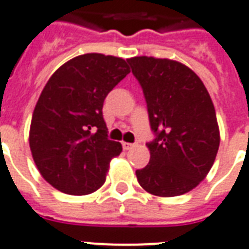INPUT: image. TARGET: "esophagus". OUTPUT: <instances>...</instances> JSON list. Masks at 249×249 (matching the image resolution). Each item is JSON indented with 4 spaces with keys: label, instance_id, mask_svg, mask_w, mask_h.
I'll return each instance as SVG.
<instances>
[{
    "label": "esophagus",
    "instance_id": "esophagus-1",
    "mask_svg": "<svg viewBox=\"0 0 249 249\" xmlns=\"http://www.w3.org/2000/svg\"><path fill=\"white\" fill-rule=\"evenodd\" d=\"M122 147L124 151H127V150H131L132 147H134V144H132V143H128V142H123Z\"/></svg>",
    "mask_w": 249,
    "mask_h": 249
}]
</instances>
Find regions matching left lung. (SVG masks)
<instances>
[{
	"mask_svg": "<svg viewBox=\"0 0 249 249\" xmlns=\"http://www.w3.org/2000/svg\"><path fill=\"white\" fill-rule=\"evenodd\" d=\"M146 98L150 162L137 170L139 184L157 196H178L206 178L215 162L220 135L216 112L201 79L171 59H127Z\"/></svg>",
	"mask_w": 249,
	"mask_h": 249,
	"instance_id": "left-lung-1",
	"label": "left lung"
}]
</instances>
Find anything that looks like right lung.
<instances>
[{"instance_id":"obj_1","label":"right lung","mask_w":249,"mask_h":249,"mask_svg":"<svg viewBox=\"0 0 249 249\" xmlns=\"http://www.w3.org/2000/svg\"><path fill=\"white\" fill-rule=\"evenodd\" d=\"M128 72L122 58L90 53L63 63L43 87L29 144L38 171L58 191L87 195L106 180L122 144L108 139L103 102Z\"/></svg>"}]
</instances>
